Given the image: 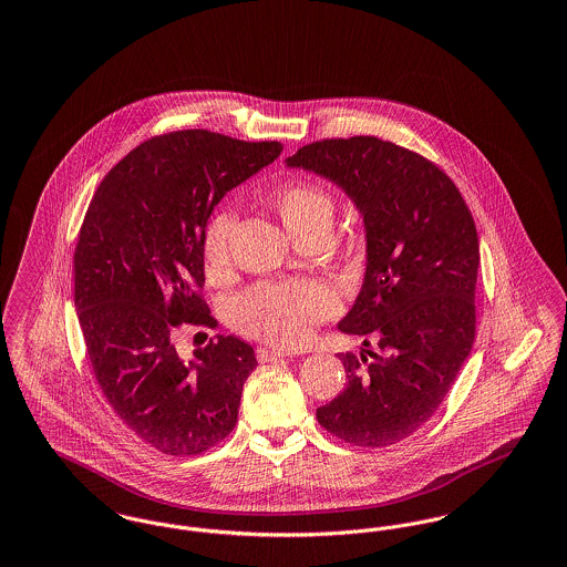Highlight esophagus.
<instances>
[{
	"mask_svg": "<svg viewBox=\"0 0 567 567\" xmlns=\"http://www.w3.org/2000/svg\"><path fill=\"white\" fill-rule=\"evenodd\" d=\"M293 352L282 351V349H271V347H259L257 349V359L268 363V361H276V359H287L291 357Z\"/></svg>",
	"mask_w": 567,
	"mask_h": 567,
	"instance_id": "esophagus-1",
	"label": "esophagus"
}]
</instances>
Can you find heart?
I'll use <instances>...</instances> for the list:
<instances>
[{
    "label": "heart",
    "instance_id": "b5f03b06",
    "mask_svg": "<svg viewBox=\"0 0 567 567\" xmlns=\"http://www.w3.org/2000/svg\"><path fill=\"white\" fill-rule=\"evenodd\" d=\"M270 206L297 243L308 236H329L333 225V199L317 183H289L270 195ZM231 213H216L202 236L199 252L204 270L218 278L229 264ZM336 293L319 280L264 282L234 303V324L252 338L296 347L315 324L338 312Z\"/></svg>",
    "mask_w": 567,
    "mask_h": 567
}]
</instances>
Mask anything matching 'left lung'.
<instances>
[{"mask_svg": "<svg viewBox=\"0 0 567 567\" xmlns=\"http://www.w3.org/2000/svg\"><path fill=\"white\" fill-rule=\"evenodd\" d=\"M285 163L344 190L365 227L363 285L338 323L365 349L338 354L349 382L317 419L354 446L395 444L432 419L472 351L474 218L437 165L374 135L312 142Z\"/></svg>", "mask_w": 567, "mask_h": 567, "instance_id": "1", "label": "left lung"}]
</instances>
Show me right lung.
Here are the masks:
<instances>
[{"label":"right lung","mask_w":567,"mask_h":567,"mask_svg":"<svg viewBox=\"0 0 567 567\" xmlns=\"http://www.w3.org/2000/svg\"><path fill=\"white\" fill-rule=\"evenodd\" d=\"M280 142L206 130L157 135L95 190L74 252V301L102 393L132 432L165 455H199L238 423L255 351L216 336L183 359L174 329L215 327L199 244L216 204L270 165Z\"/></svg>","instance_id":"add662e5"}]
</instances>
